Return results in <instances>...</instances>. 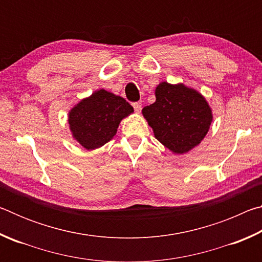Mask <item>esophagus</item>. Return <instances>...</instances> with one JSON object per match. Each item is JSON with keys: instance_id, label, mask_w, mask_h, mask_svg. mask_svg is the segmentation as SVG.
Segmentation results:
<instances>
[{"instance_id": "esophagus-1", "label": "esophagus", "mask_w": 262, "mask_h": 262, "mask_svg": "<svg viewBox=\"0 0 262 262\" xmlns=\"http://www.w3.org/2000/svg\"><path fill=\"white\" fill-rule=\"evenodd\" d=\"M133 107H134L136 113H140L141 108H142V105H141V103H133Z\"/></svg>"}]
</instances>
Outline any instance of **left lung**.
<instances>
[{
	"instance_id": "1",
	"label": "left lung",
	"mask_w": 262,
	"mask_h": 262,
	"mask_svg": "<svg viewBox=\"0 0 262 262\" xmlns=\"http://www.w3.org/2000/svg\"><path fill=\"white\" fill-rule=\"evenodd\" d=\"M156 101L142 110L155 137L174 154H185L205 139L212 113L205 97L184 84L159 83Z\"/></svg>"
}]
</instances>
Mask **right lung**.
Segmentation results:
<instances>
[{
    "instance_id": "1",
    "label": "right lung",
    "mask_w": 262,
    "mask_h": 262,
    "mask_svg": "<svg viewBox=\"0 0 262 262\" xmlns=\"http://www.w3.org/2000/svg\"><path fill=\"white\" fill-rule=\"evenodd\" d=\"M133 112L134 110L122 97L101 89L70 110V132L85 149L100 148L113 139L119 123Z\"/></svg>"
}]
</instances>
